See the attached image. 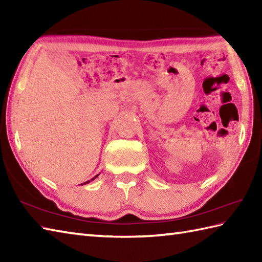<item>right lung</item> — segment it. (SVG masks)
Instances as JSON below:
<instances>
[{"label": "right lung", "mask_w": 262, "mask_h": 262, "mask_svg": "<svg viewBox=\"0 0 262 262\" xmlns=\"http://www.w3.org/2000/svg\"><path fill=\"white\" fill-rule=\"evenodd\" d=\"M97 177H98V176H96V177H94V178H93V179H92V180H94V179H96V178H97ZM88 182H89V181H88ZM88 182H86V183H88ZM84 185H85V183H84Z\"/></svg>", "instance_id": "obj_1"}]
</instances>
